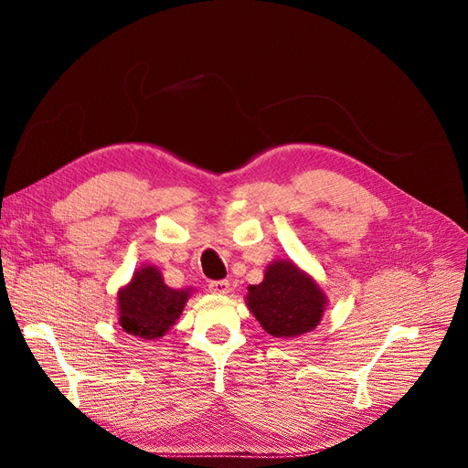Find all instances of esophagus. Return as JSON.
<instances>
[{"mask_svg":"<svg viewBox=\"0 0 468 468\" xmlns=\"http://www.w3.org/2000/svg\"><path fill=\"white\" fill-rule=\"evenodd\" d=\"M208 290L214 293H228L229 292V281H210Z\"/></svg>","mask_w":468,"mask_h":468,"instance_id":"34e87169","label":"esophagus"}]
</instances>
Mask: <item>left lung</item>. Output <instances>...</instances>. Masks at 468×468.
I'll return each instance as SVG.
<instances>
[{
    "mask_svg": "<svg viewBox=\"0 0 468 468\" xmlns=\"http://www.w3.org/2000/svg\"><path fill=\"white\" fill-rule=\"evenodd\" d=\"M249 307L267 334L296 337L311 332L324 313V293L292 261L267 267L261 284L249 286Z\"/></svg>",
    "mask_w": 468,
    "mask_h": 468,
    "instance_id": "left-lung-1",
    "label": "left lung"
}]
</instances>
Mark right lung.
<instances>
[{
    "label": "right lung",
    "instance_id": "right-lung-1",
    "mask_svg": "<svg viewBox=\"0 0 468 468\" xmlns=\"http://www.w3.org/2000/svg\"><path fill=\"white\" fill-rule=\"evenodd\" d=\"M187 298V290L168 288L157 269L145 265L119 292V324L136 337L157 339L176 323Z\"/></svg>",
    "mask_w": 468,
    "mask_h": 468
}]
</instances>
